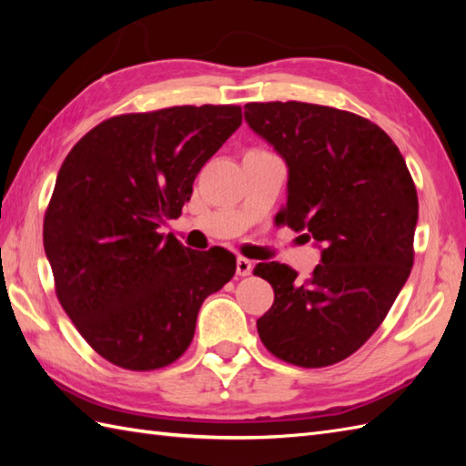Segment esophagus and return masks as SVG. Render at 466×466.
<instances>
[{"label":"esophagus","mask_w":466,"mask_h":466,"mask_svg":"<svg viewBox=\"0 0 466 466\" xmlns=\"http://www.w3.org/2000/svg\"><path fill=\"white\" fill-rule=\"evenodd\" d=\"M252 268H254L252 260L244 258V256H238V258H236V272H238L240 276H250Z\"/></svg>","instance_id":"obj_1"}]
</instances>
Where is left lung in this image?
I'll use <instances>...</instances> for the list:
<instances>
[{
	"label": "left lung",
	"mask_w": 466,
	"mask_h": 466,
	"mask_svg": "<svg viewBox=\"0 0 466 466\" xmlns=\"http://www.w3.org/2000/svg\"><path fill=\"white\" fill-rule=\"evenodd\" d=\"M252 130L289 166L279 222L322 246L310 279L280 262L254 272L274 289L258 334L276 359L322 369L349 359L397 300L414 262L419 198L397 144L352 112L304 102L246 104Z\"/></svg>",
	"instance_id": "8db88e82"
}]
</instances>
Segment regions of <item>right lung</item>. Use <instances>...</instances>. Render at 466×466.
<instances>
[{"instance_id":"1","label":"right lung","mask_w":466,"mask_h":466,"mask_svg":"<svg viewBox=\"0 0 466 466\" xmlns=\"http://www.w3.org/2000/svg\"><path fill=\"white\" fill-rule=\"evenodd\" d=\"M240 124V106L114 116L59 167L44 218L56 294L112 364L156 370L180 359L202 302L234 276V254L190 250L157 228L182 214L198 172Z\"/></svg>"}]
</instances>
